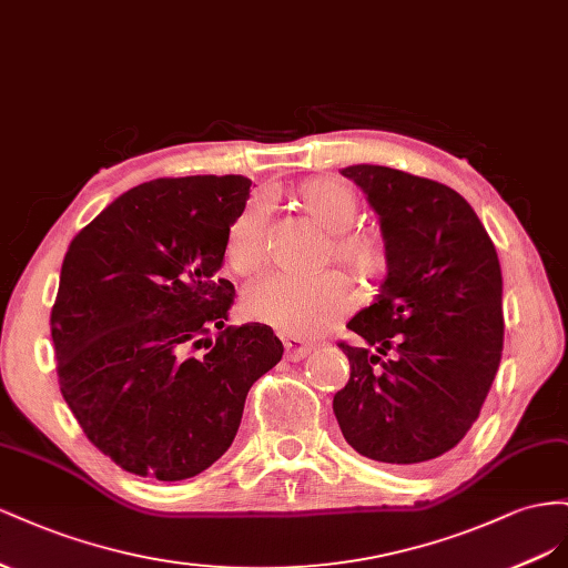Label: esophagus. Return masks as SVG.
<instances>
[{
	"label": "esophagus",
	"mask_w": 568,
	"mask_h": 568,
	"mask_svg": "<svg viewBox=\"0 0 568 568\" xmlns=\"http://www.w3.org/2000/svg\"><path fill=\"white\" fill-rule=\"evenodd\" d=\"M283 347H285V354H287L290 362H300V359H304L306 354L312 352V345L304 343V339H300L295 335H285L283 337Z\"/></svg>",
	"instance_id": "34e87169"
}]
</instances>
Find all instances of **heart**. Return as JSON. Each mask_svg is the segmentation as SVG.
Wrapping results in <instances>:
<instances>
[{
  "label": "heart",
  "mask_w": 568,
  "mask_h": 568,
  "mask_svg": "<svg viewBox=\"0 0 568 568\" xmlns=\"http://www.w3.org/2000/svg\"><path fill=\"white\" fill-rule=\"evenodd\" d=\"M295 204L328 233L323 258L352 271L366 283L381 281L387 271V245L374 229H354L359 200L335 178H312L293 192ZM223 262L237 275H254L266 264V221L262 209L247 204L231 221L223 240ZM245 314L290 335H316L343 318L354 306V290L343 273L312 278L275 273L245 293Z\"/></svg>",
  "instance_id": "heart-1"
}]
</instances>
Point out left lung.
I'll use <instances>...</instances> for the list:
<instances>
[{
  "label": "left lung",
  "mask_w": 568,
  "mask_h": 568,
  "mask_svg": "<svg viewBox=\"0 0 568 568\" xmlns=\"http://www.w3.org/2000/svg\"><path fill=\"white\" fill-rule=\"evenodd\" d=\"M378 214L387 275L337 347L349 381L333 397L359 455L409 466L443 457L474 426L505 339L501 271L490 235L459 192L387 166L339 171Z\"/></svg>",
  "instance_id": "left-lung-1"
}]
</instances>
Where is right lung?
<instances>
[{
    "label": "right lung",
    "instance_id": "right-lung-1",
    "mask_svg": "<svg viewBox=\"0 0 568 568\" xmlns=\"http://www.w3.org/2000/svg\"><path fill=\"white\" fill-rule=\"evenodd\" d=\"M245 175L156 178L113 200L69 245L52 306L61 395L125 471L185 480L235 440L254 381L283 356L264 323L225 326L223 240Z\"/></svg>",
    "mask_w": 568,
    "mask_h": 568
}]
</instances>
